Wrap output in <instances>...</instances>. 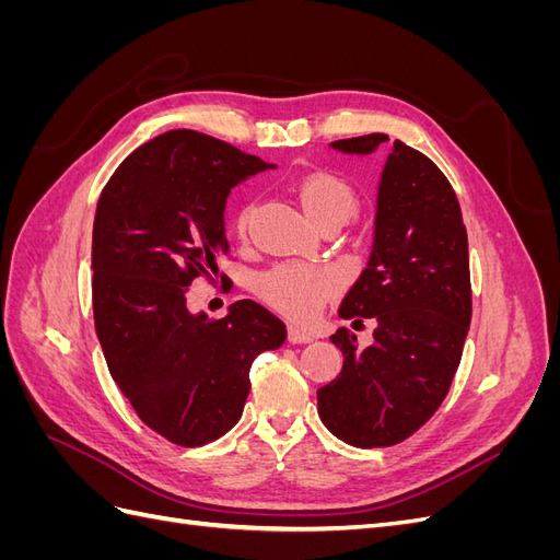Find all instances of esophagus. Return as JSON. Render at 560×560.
I'll list each match as a JSON object with an SVG mask.
<instances>
[{
  "label": "esophagus",
  "mask_w": 560,
  "mask_h": 560,
  "mask_svg": "<svg viewBox=\"0 0 560 560\" xmlns=\"http://www.w3.org/2000/svg\"><path fill=\"white\" fill-rule=\"evenodd\" d=\"M315 338V334L313 331H308L306 327H296V325H292L290 327V331H287V341L290 343H311Z\"/></svg>",
  "instance_id": "esophagus-1"
}]
</instances>
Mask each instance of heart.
Segmentation results:
<instances>
[{"instance_id": "b5f03b06", "label": "heart", "mask_w": 560, "mask_h": 560, "mask_svg": "<svg viewBox=\"0 0 560 560\" xmlns=\"http://www.w3.org/2000/svg\"><path fill=\"white\" fill-rule=\"evenodd\" d=\"M294 194L301 202L303 212H306L315 224L322 219L338 217L346 219L358 208V196H354L352 186L331 171H311L296 179ZM247 224V210L238 217V229L245 231ZM334 278L322 268L308 266H294L282 264L270 268L268 273L259 278V292L264 299L276 306L278 311L287 313L290 317L306 319L315 315L331 292H334Z\"/></svg>"}]
</instances>
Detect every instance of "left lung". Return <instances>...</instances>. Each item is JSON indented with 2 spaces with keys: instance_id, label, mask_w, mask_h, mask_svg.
I'll return each instance as SVG.
<instances>
[{
  "instance_id": "obj_1",
  "label": "left lung",
  "mask_w": 560,
  "mask_h": 560,
  "mask_svg": "<svg viewBox=\"0 0 560 560\" xmlns=\"http://www.w3.org/2000/svg\"><path fill=\"white\" fill-rule=\"evenodd\" d=\"M383 142L374 132L331 149L366 156ZM338 315L374 317V343L362 348L348 329L331 336L343 369L317 389V413L350 446H395L442 406L471 319L460 202L444 173L399 140L381 173L366 268Z\"/></svg>"
}]
</instances>
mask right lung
<instances>
[{
	"mask_svg": "<svg viewBox=\"0 0 560 560\" xmlns=\"http://www.w3.org/2000/svg\"><path fill=\"white\" fill-rule=\"evenodd\" d=\"M268 167L196 130H167L116 167L93 222V317L109 374L147 428L179 446L226 434L257 354L284 343L282 319L238 301L222 319L191 313L196 278L229 254L233 186Z\"/></svg>",
	"mask_w": 560,
	"mask_h": 560,
	"instance_id": "right-lung-1",
	"label": "right lung"
}]
</instances>
